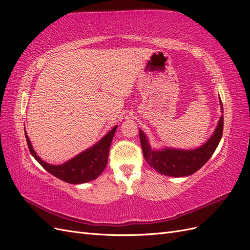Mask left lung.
I'll list each match as a JSON object with an SVG mask.
<instances>
[{"instance_id": "1", "label": "left lung", "mask_w": 250, "mask_h": 250, "mask_svg": "<svg viewBox=\"0 0 250 250\" xmlns=\"http://www.w3.org/2000/svg\"><path fill=\"white\" fill-rule=\"evenodd\" d=\"M221 112L223 113L222 102L220 100ZM140 131V140L144 157L151 168L163 175L173 177H184L192 175L206 164L215 152L222 138L223 132V116L219 120L218 125L213 135L198 148L183 150L175 148H163L156 150L151 148L147 135L142 129Z\"/></svg>"}]
</instances>
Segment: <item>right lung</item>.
Returning a JSON list of instances; mask_svg holds the SVG:
<instances>
[{
	"mask_svg": "<svg viewBox=\"0 0 250 250\" xmlns=\"http://www.w3.org/2000/svg\"><path fill=\"white\" fill-rule=\"evenodd\" d=\"M117 127L118 125L113 127L93 147L84 150L83 152L77 154L62 165H51L43 162L34 151L26 130L25 135L30 152H31L35 160L42 166L44 170H47L52 175L65 181V183L79 185L96 179L104 171L107 165L110 144L117 130Z\"/></svg>",
	"mask_w": 250,
	"mask_h": 250,
	"instance_id": "add662e5",
	"label": "right lung"
}]
</instances>
